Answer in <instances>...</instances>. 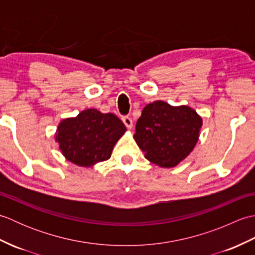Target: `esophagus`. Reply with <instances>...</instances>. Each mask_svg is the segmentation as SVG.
Returning <instances> with one entry per match:
<instances>
[{
  "label": "esophagus",
  "mask_w": 255,
  "mask_h": 255,
  "mask_svg": "<svg viewBox=\"0 0 255 255\" xmlns=\"http://www.w3.org/2000/svg\"><path fill=\"white\" fill-rule=\"evenodd\" d=\"M123 122L125 124V126H126L128 129H131L133 124H132V119L130 117H124L123 118Z\"/></svg>",
  "instance_id": "obj_1"
}]
</instances>
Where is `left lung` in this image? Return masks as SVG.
<instances>
[{"label": "left lung", "instance_id": "obj_1", "mask_svg": "<svg viewBox=\"0 0 255 255\" xmlns=\"http://www.w3.org/2000/svg\"><path fill=\"white\" fill-rule=\"evenodd\" d=\"M202 126L203 118L192 107L155 101L142 110L133 139L149 162L171 169L192 152Z\"/></svg>", "mask_w": 255, "mask_h": 255}]
</instances>
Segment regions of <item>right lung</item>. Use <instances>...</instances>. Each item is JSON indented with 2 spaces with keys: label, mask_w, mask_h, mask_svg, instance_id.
I'll return each instance as SVG.
<instances>
[{
  "label": "right lung",
  "mask_w": 255,
  "mask_h": 255,
  "mask_svg": "<svg viewBox=\"0 0 255 255\" xmlns=\"http://www.w3.org/2000/svg\"><path fill=\"white\" fill-rule=\"evenodd\" d=\"M127 128L114 114H103L95 108L64 118L58 125L55 141L62 155L71 163L92 167L111 158Z\"/></svg>",
  "instance_id": "add662e5"
}]
</instances>
